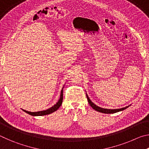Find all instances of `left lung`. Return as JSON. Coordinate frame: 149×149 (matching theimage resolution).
<instances>
[{
    "label": "left lung",
    "instance_id": "1",
    "mask_svg": "<svg viewBox=\"0 0 149 149\" xmlns=\"http://www.w3.org/2000/svg\"><path fill=\"white\" fill-rule=\"evenodd\" d=\"M86 96H87V100H88V102L89 103V104L91 107L93 109L97 110V112H102V113H104V114H113V113H116V112H120V111H122L123 110L126 109V108H128L130 107V105L127 106V107H123L122 108H118V109H108V108H103L101 107H99L97 106L96 104H95L94 103H93L91 99L88 97L87 94L86 93Z\"/></svg>",
    "mask_w": 149,
    "mask_h": 149
}]
</instances>
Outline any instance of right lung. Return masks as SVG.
Instances as JSON below:
<instances>
[{
  "label": "right lung",
  "mask_w": 149,
  "mask_h": 149,
  "mask_svg": "<svg viewBox=\"0 0 149 149\" xmlns=\"http://www.w3.org/2000/svg\"><path fill=\"white\" fill-rule=\"evenodd\" d=\"M63 88H64V87H62V89L61 90L60 99H58V102L54 106H52V107L49 108V109L45 110H42V111H38V112H29V111L25 110L24 109H22V110L24 111L25 112H26L27 114L33 116H45V115L50 114H51V113L55 112V111H56L60 107V106H61L62 103V100H63Z\"/></svg>",
  "instance_id": "1"
}]
</instances>
